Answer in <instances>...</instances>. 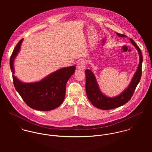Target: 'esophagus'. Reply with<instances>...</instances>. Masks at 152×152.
I'll use <instances>...</instances> for the list:
<instances>
[{"instance_id": "obj_1", "label": "esophagus", "mask_w": 152, "mask_h": 152, "mask_svg": "<svg viewBox=\"0 0 152 152\" xmlns=\"http://www.w3.org/2000/svg\"><path fill=\"white\" fill-rule=\"evenodd\" d=\"M86 61L81 60L79 61L78 63L77 64V68L80 70H84L86 68Z\"/></svg>"}]
</instances>
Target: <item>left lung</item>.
<instances>
[{"label": "left lung", "instance_id": "8db88e82", "mask_svg": "<svg viewBox=\"0 0 152 152\" xmlns=\"http://www.w3.org/2000/svg\"><path fill=\"white\" fill-rule=\"evenodd\" d=\"M116 34L119 37H126V36L119 34L118 33H116ZM130 41L136 47L139 53V64L129 86L119 95L111 98L104 95L99 88L94 73L90 69L86 70V89L87 97L91 103L95 107L102 110L116 108L124 105L131 99L135 89L141 78L143 57L141 51L137 45L132 39H130Z\"/></svg>", "mask_w": 152, "mask_h": 152}]
</instances>
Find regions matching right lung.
Masks as SVG:
<instances>
[{"label":"right lung","instance_id":"right-lung-1","mask_svg":"<svg viewBox=\"0 0 152 152\" xmlns=\"http://www.w3.org/2000/svg\"><path fill=\"white\" fill-rule=\"evenodd\" d=\"M23 39L15 47L10 59L14 86L24 102L31 108L41 111H48L58 107L65 98L66 84L75 69L71 66L50 74L39 82L26 83L15 75L13 63L20 51Z\"/></svg>","mask_w":152,"mask_h":152}]
</instances>
